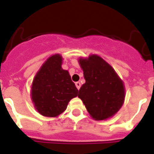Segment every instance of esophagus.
Segmentation results:
<instances>
[{"label": "esophagus", "mask_w": 154, "mask_h": 154, "mask_svg": "<svg viewBox=\"0 0 154 154\" xmlns=\"http://www.w3.org/2000/svg\"><path fill=\"white\" fill-rule=\"evenodd\" d=\"M75 86H76V88H77V89H78V90H79V88H80V87H81V83H79V82H76Z\"/></svg>", "instance_id": "esophagus-1"}]
</instances>
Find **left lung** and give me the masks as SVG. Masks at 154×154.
I'll return each instance as SVG.
<instances>
[{
  "instance_id": "8db88e82",
  "label": "left lung",
  "mask_w": 154,
  "mask_h": 154,
  "mask_svg": "<svg viewBox=\"0 0 154 154\" xmlns=\"http://www.w3.org/2000/svg\"><path fill=\"white\" fill-rule=\"evenodd\" d=\"M85 83L79 91L91 116L96 120L112 117L122 107L125 98V84L111 65L97 54L79 58Z\"/></svg>"
}]
</instances>
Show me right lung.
<instances>
[{"label":"right lung","mask_w":154,"mask_h":154,"mask_svg":"<svg viewBox=\"0 0 154 154\" xmlns=\"http://www.w3.org/2000/svg\"><path fill=\"white\" fill-rule=\"evenodd\" d=\"M59 54L49 57L35 75L32 83L31 100L34 108L46 117H57L66 109L78 89L67 71L62 68Z\"/></svg>","instance_id":"1"}]
</instances>
